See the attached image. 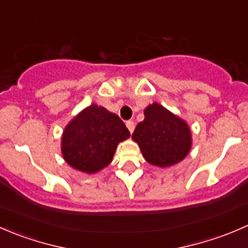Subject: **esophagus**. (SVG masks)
Listing matches in <instances>:
<instances>
[{
	"mask_svg": "<svg viewBox=\"0 0 248 248\" xmlns=\"http://www.w3.org/2000/svg\"><path fill=\"white\" fill-rule=\"evenodd\" d=\"M126 126H127V128H128V131L131 132V133H133L134 127H136V124H134V122H133V121H131V120H129V121H127V122H126Z\"/></svg>",
	"mask_w": 248,
	"mask_h": 248,
	"instance_id": "obj_1",
	"label": "esophagus"
}]
</instances>
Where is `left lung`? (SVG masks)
I'll return each instance as SVG.
<instances>
[{"mask_svg": "<svg viewBox=\"0 0 248 248\" xmlns=\"http://www.w3.org/2000/svg\"><path fill=\"white\" fill-rule=\"evenodd\" d=\"M144 115L132 134L144 158L161 168L182 161L192 146L188 124L158 103L150 104Z\"/></svg>", "mask_w": 248, "mask_h": 248, "instance_id": "1", "label": "left lung"}]
</instances>
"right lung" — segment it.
Here are the masks:
<instances>
[{"label":"right lung","mask_w":248,"mask_h":248,"mask_svg":"<svg viewBox=\"0 0 248 248\" xmlns=\"http://www.w3.org/2000/svg\"><path fill=\"white\" fill-rule=\"evenodd\" d=\"M129 136L126 124L116 114L92 104L64 128L62 156L77 170L93 174L109 166L117 144Z\"/></svg>","instance_id":"right-lung-1"}]
</instances>
